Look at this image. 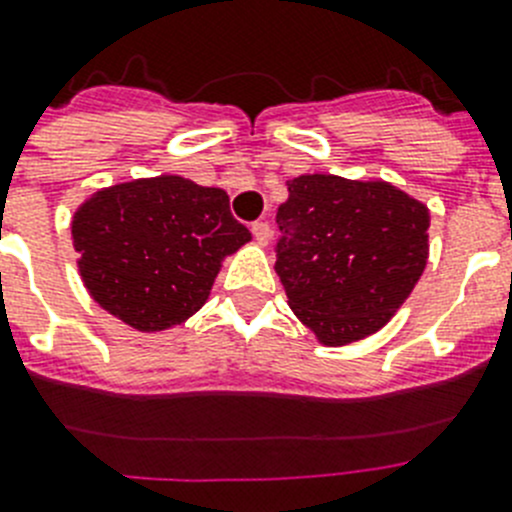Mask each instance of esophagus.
Segmentation results:
<instances>
[{
    "label": "esophagus",
    "instance_id": "obj_1",
    "mask_svg": "<svg viewBox=\"0 0 512 512\" xmlns=\"http://www.w3.org/2000/svg\"><path fill=\"white\" fill-rule=\"evenodd\" d=\"M251 233H253V238H256V243H259V246H266V243H269V238H271V228H269V223H264V220H256V223L251 225Z\"/></svg>",
    "mask_w": 512,
    "mask_h": 512
}]
</instances>
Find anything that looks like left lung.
<instances>
[{
    "label": "left lung",
    "mask_w": 512,
    "mask_h": 512,
    "mask_svg": "<svg viewBox=\"0 0 512 512\" xmlns=\"http://www.w3.org/2000/svg\"><path fill=\"white\" fill-rule=\"evenodd\" d=\"M277 210V269L289 307L325 346L377 333L428 261L431 215L387 182L305 174Z\"/></svg>",
    "instance_id": "1"
}]
</instances>
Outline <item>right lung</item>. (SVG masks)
I'll return each mask as SVG.
<instances>
[{
  "instance_id": "right-lung-1",
  "label": "right lung",
  "mask_w": 512,
  "mask_h": 512,
  "mask_svg": "<svg viewBox=\"0 0 512 512\" xmlns=\"http://www.w3.org/2000/svg\"><path fill=\"white\" fill-rule=\"evenodd\" d=\"M74 248L94 302L153 333L205 305L220 261L251 241L223 189L182 176L115 184L76 210Z\"/></svg>"
}]
</instances>
